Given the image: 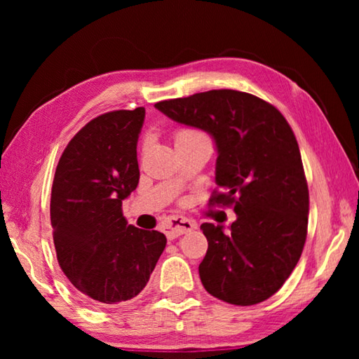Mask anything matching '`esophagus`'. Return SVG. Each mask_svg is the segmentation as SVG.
Returning a JSON list of instances; mask_svg holds the SVG:
<instances>
[{
  "instance_id": "1",
  "label": "esophagus",
  "mask_w": 359,
  "mask_h": 359,
  "mask_svg": "<svg viewBox=\"0 0 359 359\" xmlns=\"http://www.w3.org/2000/svg\"><path fill=\"white\" fill-rule=\"evenodd\" d=\"M194 228H196V223L193 220H188L185 217H172L163 224V229H165V234L168 236V239L179 238L182 234L190 233V231H193Z\"/></svg>"
}]
</instances>
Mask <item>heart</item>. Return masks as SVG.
I'll use <instances>...</instances> for the list:
<instances>
[{"instance_id":"b5f03b06","label":"heart","mask_w":359,"mask_h":359,"mask_svg":"<svg viewBox=\"0 0 359 359\" xmlns=\"http://www.w3.org/2000/svg\"><path fill=\"white\" fill-rule=\"evenodd\" d=\"M199 139H209L203 131L194 128H180L175 131V144H184L191 141H199Z\"/></svg>"}]
</instances>
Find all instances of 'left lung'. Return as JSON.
<instances>
[{"instance_id":"1","label":"left lung","mask_w":359,"mask_h":359,"mask_svg":"<svg viewBox=\"0 0 359 359\" xmlns=\"http://www.w3.org/2000/svg\"><path fill=\"white\" fill-rule=\"evenodd\" d=\"M177 123L215 141L212 205H233L229 231L203 223L208 253L199 277L208 293L234 306L263 302L282 288L307 238L309 188L299 145L277 109L250 93L210 90L156 102Z\"/></svg>"}]
</instances>
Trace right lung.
Listing matches in <instances>:
<instances>
[{"label": "right lung", "instance_id": "add662e5", "mask_svg": "<svg viewBox=\"0 0 359 359\" xmlns=\"http://www.w3.org/2000/svg\"><path fill=\"white\" fill-rule=\"evenodd\" d=\"M145 109L114 111L88 121L60 158L50 198L58 264L90 304L133 299L147 285L166 247L160 231L128 224L121 201L139 184L137 139Z\"/></svg>", "mask_w": 359, "mask_h": 359}]
</instances>
